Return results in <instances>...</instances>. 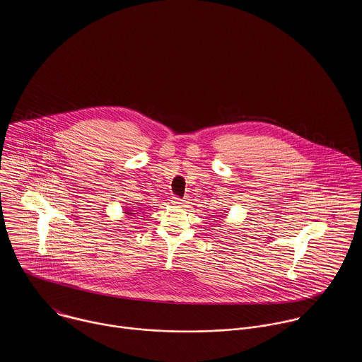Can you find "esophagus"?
Segmentation results:
<instances>
[{
    "instance_id": "1",
    "label": "esophagus",
    "mask_w": 362,
    "mask_h": 362,
    "mask_svg": "<svg viewBox=\"0 0 362 362\" xmlns=\"http://www.w3.org/2000/svg\"><path fill=\"white\" fill-rule=\"evenodd\" d=\"M173 204L175 206L179 207H186L187 206V201L186 199H180V198H177V197H173Z\"/></svg>"
}]
</instances>
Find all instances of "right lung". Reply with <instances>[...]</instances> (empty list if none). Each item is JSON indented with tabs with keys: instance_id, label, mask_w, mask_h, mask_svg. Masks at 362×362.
I'll return each instance as SVG.
<instances>
[{
	"instance_id": "add662e5",
	"label": "right lung",
	"mask_w": 362,
	"mask_h": 362,
	"mask_svg": "<svg viewBox=\"0 0 362 362\" xmlns=\"http://www.w3.org/2000/svg\"><path fill=\"white\" fill-rule=\"evenodd\" d=\"M126 207V206H124ZM126 209H127V210H126V211H124V213H126V214H127V216H134V214H136V213H133V210H132V207H126ZM129 218H132V217H129Z\"/></svg>"
}]
</instances>
